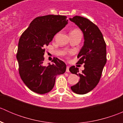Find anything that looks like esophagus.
<instances>
[{"mask_svg":"<svg viewBox=\"0 0 123 123\" xmlns=\"http://www.w3.org/2000/svg\"><path fill=\"white\" fill-rule=\"evenodd\" d=\"M69 66H67V69H66V71L67 72V73H68V72H69Z\"/></svg>","mask_w":123,"mask_h":123,"instance_id":"esophagus-1","label":"esophagus"}]
</instances>
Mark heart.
Listing matches in <instances>:
<instances>
[{
	"label": "heart",
	"instance_id": "heart-1",
	"mask_svg": "<svg viewBox=\"0 0 123 123\" xmlns=\"http://www.w3.org/2000/svg\"><path fill=\"white\" fill-rule=\"evenodd\" d=\"M75 31H78V30H73V31H72L71 32H75Z\"/></svg>",
	"mask_w": 123,
	"mask_h": 123
}]
</instances>
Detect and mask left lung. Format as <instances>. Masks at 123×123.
Masks as SVG:
<instances>
[{"label":"left lung","instance_id":"8db88e82","mask_svg":"<svg viewBox=\"0 0 123 123\" xmlns=\"http://www.w3.org/2000/svg\"><path fill=\"white\" fill-rule=\"evenodd\" d=\"M69 20L82 31L85 40L77 56L80 58L78 63L85 64V69L80 74L75 66L69 68L71 73L80 77L79 82L71 89L75 93L84 95L92 90L99 81L106 62V43L100 30L90 20L80 16H75Z\"/></svg>","mask_w":123,"mask_h":123}]
</instances>
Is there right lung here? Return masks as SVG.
Segmentation results:
<instances>
[{"mask_svg": "<svg viewBox=\"0 0 123 123\" xmlns=\"http://www.w3.org/2000/svg\"><path fill=\"white\" fill-rule=\"evenodd\" d=\"M67 24L66 16L48 15L37 17L19 38L17 54L19 75L25 85L34 92H49L54 87L56 75L66 71V64L57 58L47 67L43 63L44 47Z\"/></svg>", "mask_w": 123, "mask_h": 123, "instance_id": "right-lung-1", "label": "right lung"}]
</instances>
